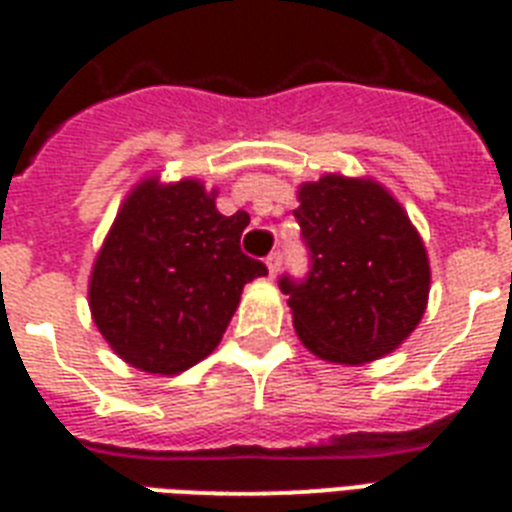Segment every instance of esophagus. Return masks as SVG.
I'll use <instances>...</instances> for the list:
<instances>
[{"instance_id":"34e87169","label":"esophagus","mask_w":512,"mask_h":512,"mask_svg":"<svg viewBox=\"0 0 512 512\" xmlns=\"http://www.w3.org/2000/svg\"><path fill=\"white\" fill-rule=\"evenodd\" d=\"M265 265H268V273H271V276H276V273H279V268H281L279 252H271V255L265 257Z\"/></svg>"}]
</instances>
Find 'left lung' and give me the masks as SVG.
Instances as JSON below:
<instances>
[{"label": "left lung", "mask_w": 512, "mask_h": 512, "mask_svg": "<svg viewBox=\"0 0 512 512\" xmlns=\"http://www.w3.org/2000/svg\"><path fill=\"white\" fill-rule=\"evenodd\" d=\"M311 249L305 281L284 279L297 337L313 356L356 366L388 356L428 308V249L406 209L372 177L327 172L297 188Z\"/></svg>", "instance_id": "obj_1"}]
</instances>
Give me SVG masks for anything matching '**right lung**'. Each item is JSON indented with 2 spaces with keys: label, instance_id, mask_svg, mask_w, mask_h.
I'll return each instance as SVG.
<instances>
[{
  "label": "right lung",
  "instance_id": "right-lung-1",
  "mask_svg": "<svg viewBox=\"0 0 512 512\" xmlns=\"http://www.w3.org/2000/svg\"><path fill=\"white\" fill-rule=\"evenodd\" d=\"M196 177L132 185L90 273V313L116 356L148 374L185 372L220 345L241 289L265 276L241 252L247 212L225 217Z\"/></svg>",
  "mask_w": 512,
  "mask_h": 512
}]
</instances>
